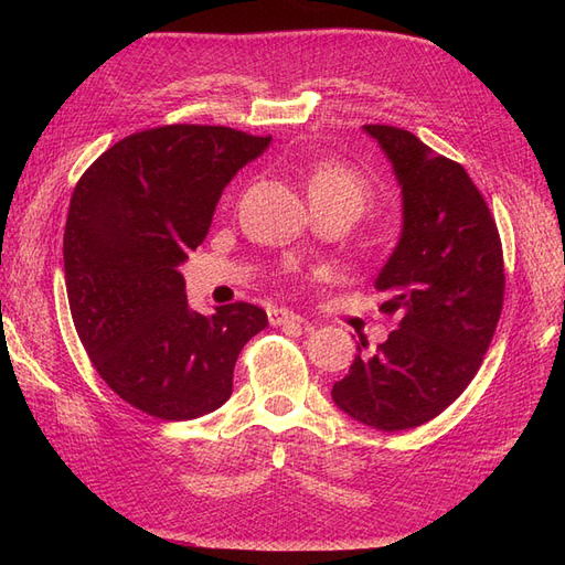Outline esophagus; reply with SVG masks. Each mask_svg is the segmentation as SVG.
<instances>
[{"instance_id":"1","label":"esophagus","mask_w":565,"mask_h":565,"mask_svg":"<svg viewBox=\"0 0 565 565\" xmlns=\"http://www.w3.org/2000/svg\"><path fill=\"white\" fill-rule=\"evenodd\" d=\"M268 322L270 324H289V322H297V324H306V320L301 318V316H297V313H292V311H287V309H270L268 311Z\"/></svg>"}]
</instances>
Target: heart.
<instances>
[{
  "label": "heart",
  "instance_id": "b5f03b06",
  "mask_svg": "<svg viewBox=\"0 0 565 565\" xmlns=\"http://www.w3.org/2000/svg\"><path fill=\"white\" fill-rule=\"evenodd\" d=\"M309 195L313 200L349 202L363 212L372 198V188L361 172L344 162H320L309 177Z\"/></svg>",
  "mask_w": 565,
  "mask_h": 565
}]
</instances>
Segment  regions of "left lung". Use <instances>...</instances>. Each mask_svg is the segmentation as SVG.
Wrapping results in <instances>:
<instances>
[{
  "label": "left lung",
  "mask_w": 565,
  "mask_h": 565,
  "mask_svg": "<svg viewBox=\"0 0 565 565\" xmlns=\"http://www.w3.org/2000/svg\"><path fill=\"white\" fill-rule=\"evenodd\" d=\"M363 129L403 193L401 241L374 280L398 330L372 353L361 341L332 401L372 429L403 431L438 417L481 367L504 301L502 241L465 167L405 129Z\"/></svg>",
  "instance_id": "left-lung-1"
}]
</instances>
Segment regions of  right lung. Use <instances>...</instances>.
Segmentation results:
<instances>
[{
    "instance_id": "1",
    "label": "right lung",
    "mask_w": 565,
    "mask_h": 565,
    "mask_svg": "<svg viewBox=\"0 0 565 565\" xmlns=\"http://www.w3.org/2000/svg\"><path fill=\"white\" fill-rule=\"evenodd\" d=\"M268 146L231 127H156L117 141L75 185L63 235L75 330L100 380L150 417L224 405L237 355L268 324L245 301L193 311L179 273L228 181Z\"/></svg>"
}]
</instances>
